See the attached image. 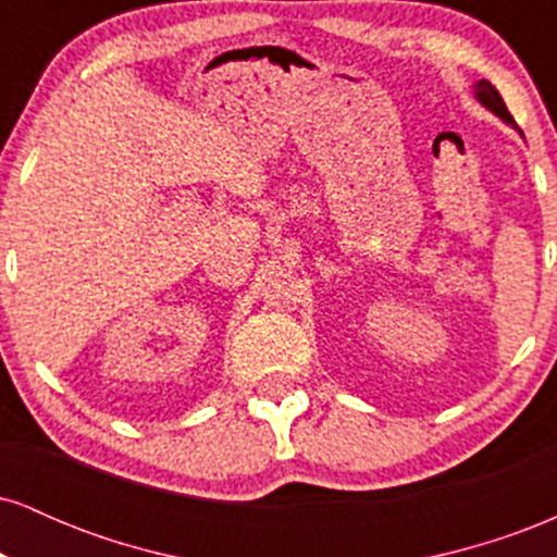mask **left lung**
<instances>
[{
	"mask_svg": "<svg viewBox=\"0 0 557 557\" xmlns=\"http://www.w3.org/2000/svg\"><path fill=\"white\" fill-rule=\"evenodd\" d=\"M474 96H476L479 104L487 107V110H490L492 114H497V117H500L503 123H508L510 127H516L513 117H510V112H508V107H505L503 96L497 94V88L492 86L490 81H476V83H474ZM516 131H519V127H516ZM519 133H521V131H519ZM521 136H523V133H521Z\"/></svg>",
	"mask_w": 557,
	"mask_h": 557,
	"instance_id": "8db88e82",
	"label": "left lung"
}]
</instances>
